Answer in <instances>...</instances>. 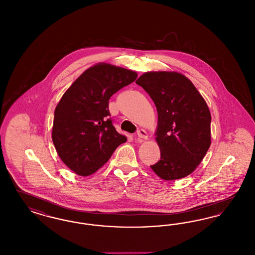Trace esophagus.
I'll return each instance as SVG.
<instances>
[{"label":"esophagus","instance_id":"1","mask_svg":"<svg viewBox=\"0 0 255 255\" xmlns=\"http://www.w3.org/2000/svg\"><path fill=\"white\" fill-rule=\"evenodd\" d=\"M136 134H137V137H138V141H140V142L148 138V133H147V132H146L145 130H143V129H139V130L137 131Z\"/></svg>","mask_w":255,"mask_h":255}]
</instances>
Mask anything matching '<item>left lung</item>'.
I'll return each mask as SVG.
<instances>
[{"label": "left lung", "instance_id": "1", "mask_svg": "<svg viewBox=\"0 0 255 255\" xmlns=\"http://www.w3.org/2000/svg\"><path fill=\"white\" fill-rule=\"evenodd\" d=\"M149 94L158 115L155 140L160 160L152 165L164 180L193 173L211 146V113L193 82L177 72H147L135 82Z\"/></svg>", "mask_w": 255, "mask_h": 255}]
</instances>
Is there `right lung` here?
Instances as JSON below:
<instances>
[{
	"mask_svg": "<svg viewBox=\"0 0 255 255\" xmlns=\"http://www.w3.org/2000/svg\"><path fill=\"white\" fill-rule=\"evenodd\" d=\"M136 77L135 72L102 62L83 72L63 94L55 109L52 140L73 172L82 176L97 172L126 142L109 118V100Z\"/></svg>",
	"mask_w": 255,
	"mask_h": 255,
	"instance_id": "add662e5",
	"label": "right lung"
}]
</instances>
